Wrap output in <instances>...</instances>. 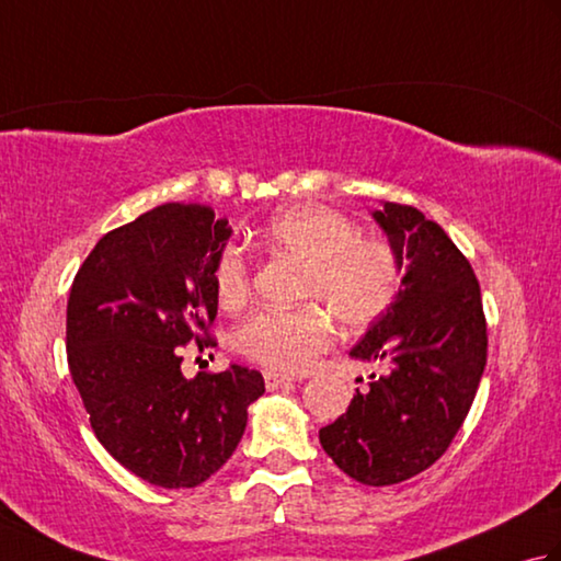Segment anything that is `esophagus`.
<instances>
[{
  "instance_id": "obj_1",
  "label": "esophagus",
  "mask_w": 561,
  "mask_h": 561,
  "mask_svg": "<svg viewBox=\"0 0 561 561\" xmlns=\"http://www.w3.org/2000/svg\"><path fill=\"white\" fill-rule=\"evenodd\" d=\"M294 376L287 374H279V371H265V386L267 390H279L284 386H291L294 383Z\"/></svg>"
}]
</instances>
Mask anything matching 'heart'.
<instances>
[{"label":"heart","mask_w":561,"mask_h":561,"mask_svg":"<svg viewBox=\"0 0 561 561\" xmlns=\"http://www.w3.org/2000/svg\"><path fill=\"white\" fill-rule=\"evenodd\" d=\"M359 233L350 217L325 205H299L277 214L262 231V243L272 253L306 262L299 299L311 304L253 313L236 330V350L274 371L301 374L330 350L335 328L329 312L350 332L374 325L398 299L402 265L392 245ZM211 279L226 311L245 306L253 274L243 250L221 248Z\"/></svg>","instance_id":"obj_1"}]
</instances>
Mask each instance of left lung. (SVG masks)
Listing matches in <instances>:
<instances>
[{"label": "left lung", "mask_w": 561, "mask_h": 561, "mask_svg": "<svg viewBox=\"0 0 561 561\" xmlns=\"http://www.w3.org/2000/svg\"><path fill=\"white\" fill-rule=\"evenodd\" d=\"M374 217L404 262L402 287L350 356L386 368L320 444L352 480L386 486L432 468L456 438L486 364V320L472 265L436 221L398 202Z\"/></svg>", "instance_id": "8db88e82"}]
</instances>
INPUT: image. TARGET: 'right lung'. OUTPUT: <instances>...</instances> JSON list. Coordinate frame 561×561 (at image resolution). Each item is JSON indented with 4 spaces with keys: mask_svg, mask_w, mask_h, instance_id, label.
<instances>
[{
    "mask_svg": "<svg viewBox=\"0 0 561 561\" xmlns=\"http://www.w3.org/2000/svg\"><path fill=\"white\" fill-rule=\"evenodd\" d=\"M226 219L205 205L153 207L105 233L83 260L67 301V362L93 434L149 484L181 490L231 458L248 404L265 392L257 371H181L183 347H217L214 257Z\"/></svg>",
    "mask_w": 561,
    "mask_h": 561,
    "instance_id": "obj_1",
    "label": "right lung"
}]
</instances>
